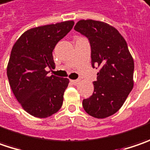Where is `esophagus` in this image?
I'll return each instance as SVG.
<instances>
[{
  "label": "esophagus",
  "mask_w": 150,
  "mask_h": 150,
  "mask_svg": "<svg viewBox=\"0 0 150 150\" xmlns=\"http://www.w3.org/2000/svg\"><path fill=\"white\" fill-rule=\"evenodd\" d=\"M70 82H71L73 85H77V84L80 82V81H79V80H71V81H70Z\"/></svg>",
  "instance_id": "obj_1"
}]
</instances>
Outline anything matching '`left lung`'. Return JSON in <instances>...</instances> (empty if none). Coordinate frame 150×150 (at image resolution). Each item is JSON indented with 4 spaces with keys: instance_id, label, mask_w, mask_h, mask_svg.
Returning a JSON list of instances; mask_svg holds the SVG:
<instances>
[{
    "instance_id": "8db88e82",
    "label": "left lung",
    "mask_w": 150,
    "mask_h": 150,
    "mask_svg": "<svg viewBox=\"0 0 150 150\" xmlns=\"http://www.w3.org/2000/svg\"><path fill=\"white\" fill-rule=\"evenodd\" d=\"M74 28L88 38L92 67L100 68L94 92L83 100V108L96 118L108 117L120 109L134 87V59L123 37L108 23L81 20Z\"/></svg>"
}]
</instances>
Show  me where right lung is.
<instances>
[{
  "label": "right lung",
  "instance_id": "add662e5",
  "mask_svg": "<svg viewBox=\"0 0 150 150\" xmlns=\"http://www.w3.org/2000/svg\"><path fill=\"white\" fill-rule=\"evenodd\" d=\"M75 23L66 21L26 31L13 45L7 64L11 91L23 108L36 117H48L62 107L69 79L52 75L53 50Z\"/></svg>",
  "mask_w": 150,
  "mask_h": 150
}]
</instances>
